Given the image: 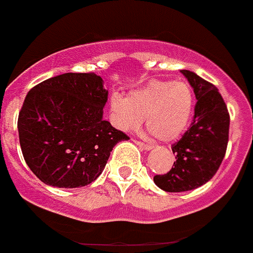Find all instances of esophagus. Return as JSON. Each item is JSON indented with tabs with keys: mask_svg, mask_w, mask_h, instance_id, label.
Listing matches in <instances>:
<instances>
[{
	"mask_svg": "<svg viewBox=\"0 0 253 253\" xmlns=\"http://www.w3.org/2000/svg\"><path fill=\"white\" fill-rule=\"evenodd\" d=\"M135 143H137L139 147H142L143 149H146V151H151V149L153 148V146H151V144H146V143H143V142H138V140H135Z\"/></svg>",
	"mask_w": 253,
	"mask_h": 253,
	"instance_id": "1",
	"label": "esophagus"
}]
</instances>
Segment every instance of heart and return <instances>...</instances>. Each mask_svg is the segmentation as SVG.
<instances>
[{
    "mask_svg": "<svg viewBox=\"0 0 253 253\" xmlns=\"http://www.w3.org/2000/svg\"><path fill=\"white\" fill-rule=\"evenodd\" d=\"M194 111V92L186 82L151 81L126 97H110L111 122L123 131L146 126L163 142L175 140L186 130Z\"/></svg>",
    "mask_w": 253,
    "mask_h": 253,
    "instance_id": "obj_1",
    "label": "heart"
}]
</instances>
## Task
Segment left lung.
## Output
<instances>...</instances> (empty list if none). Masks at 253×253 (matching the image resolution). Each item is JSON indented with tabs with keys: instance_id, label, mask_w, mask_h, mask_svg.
Returning <instances> with one entry per match:
<instances>
[{
	"instance_id": "obj_1",
	"label": "left lung",
	"mask_w": 253,
	"mask_h": 253,
	"mask_svg": "<svg viewBox=\"0 0 253 253\" xmlns=\"http://www.w3.org/2000/svg\"><path fill=\"white\" fill-rule=\"evenodd\" d=\"M180 72L193 87L198 102L191 126L172 146L173 166L165 175L153 177L154 184L167 193H182L207 184L224 158L229 134V114L216 87L191 71Z\"/></svg>"
}]
</instances>
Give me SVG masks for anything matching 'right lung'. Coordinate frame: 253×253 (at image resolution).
Listing matches in <instances>:
<instances>
[{"label": "right lung", "mask_w": 253, "mask_h": 253, "mask_svg": "<svg viewBox=\"0 0 253 253\" xmlns=\"http://www.w3.org/2000/svg\"><path fill=\"white\" fill-rule=\"evenodd\" d=\"M104 81L95 73H64L26 95L17 120L22 156L49 186L75 189L101 175L126 134L104 120Z\"/></svg>", "instance_id": "1"}]
</instances>
